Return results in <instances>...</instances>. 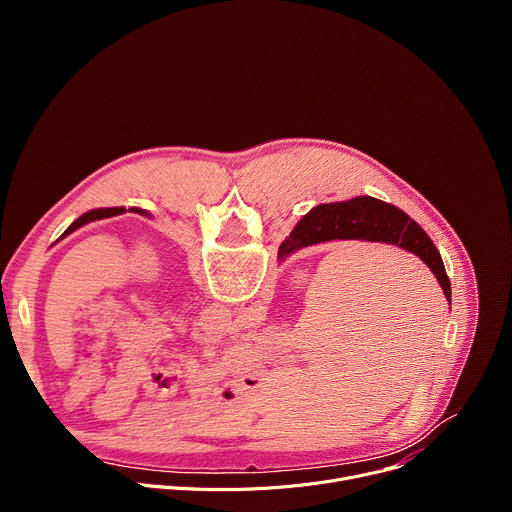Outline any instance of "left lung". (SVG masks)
Returning <instances> with one entry per match:
<instances>
[{"mask_svg":"<svg viewBox=\"0 0 512 512\" xmlns=\"http://www.w3.org/2000/svg\"><path fill=\"white\" fill-rule=\"evenodd\" d=\"M133 212H137V214H145L148 216V212L145 210H141V208H131ZM125 212V208L123 206H117V208H95V210H89V212H85L83 216H79L75 223H72L62 235H60V239H64V237H68L70 233H75L77 229H81V227H85V225H89V223H93V221H101V218H111V216H117V214H123ZM58 239V241H60Z\"/></svg>","mask_w":512,"mask_h":512,"instance_id":"1","label":"left lung"}]
</instances>
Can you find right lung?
<instances>
[{
    "mask_svg": "<svg viewBox=\"0 0 512 512\" xmlns=\"http://www.w3.org/2000/svg\"><path fill=\"white\" fill-rule=\"evenodd\" d=\"M336 239L389 243L417 255L440 281L448 302H452L450 279L433 241L403 210L373 196H356L346 202L312 208L279 245L277 257L283 261L294 251Z\"/></svg>",
    "mask_w": 512,
    "mask_h": 512,
    "instance_id": "right-lung-1",
    "label": "right lung"
}]
</instances>
